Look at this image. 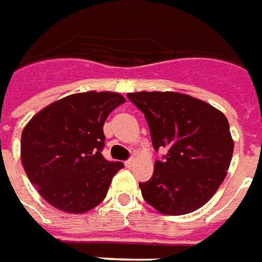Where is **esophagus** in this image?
<instances>
[{"mask_svg":"<svg viewBox=\"0 0 262 262\" xmlns=\"http://www.w3.org/2000/svg\"><path fill=\"white\" fill-rule=\"evenodd\" d=\"M135 164V159L134 158H131V159H128V161H125V166H127V168H131V166H133V165Z\"/></svg>","mask_w":262,"mask_h":262,"instance_id":"esophagus-1","label":"esophagus"}]
</instances>
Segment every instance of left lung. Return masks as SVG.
<instances>
[{"mask_svg":"<svg viewBox=\"0 0 262 262\" xmlns=\"http://www.w3.org/2000/svg\"><path fill=\"white\" fill-rule=\"evenodd\" d=\"M151 131L155 149H165L149 181L140 183L142 198L162 214L179 216L207 203L227 175L234 141L220 110L176 92L128 93Z\"/></svg>","mask_w":262,"mask_h":262,"instance_id":"left-lung-1","label":"left lung"}]
</instances>
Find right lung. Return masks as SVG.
Here are the masks:
<instances>
[{
  "label": "right lung",
  "instance_id": "1",
  "mask_svg": "<svg viewBox=\"0 0 262 262\" xmlns=\"http://www.w3.org/2000/svg\"><path fill=\"white\" fill-rule=\"evenodd\" d=\"M120 93L70 94L36 113L21 135V159L39 194L59 210L80 214L100 205L124 168L101 155L104 125Z\"/></svg>",
  "mask_w": 262,
  "mask_h": 262
}]
</instances>
